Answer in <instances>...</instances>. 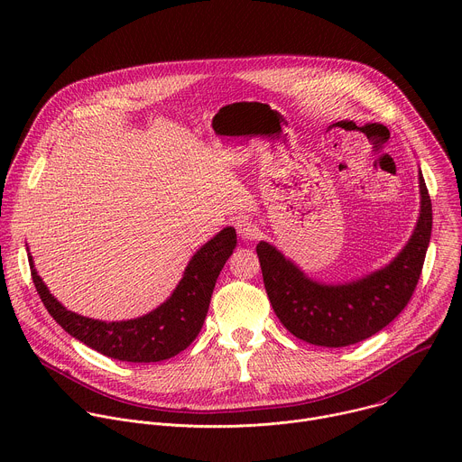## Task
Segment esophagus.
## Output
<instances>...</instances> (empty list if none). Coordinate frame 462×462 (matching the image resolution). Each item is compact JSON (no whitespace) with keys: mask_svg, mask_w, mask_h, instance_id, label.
<instances>
[{"mask_svg":"<svg viewBox=\"0 0 462 462\" xmlns=\"http://www.w3.org/2000/svg\"><path fill=\"white\" fill-rule=\"evenodd\" d=\"M236 228H237V234L243 239H254L255 237V225L248 217H239L236 221Z\"/></svg>","mask_w":462,"mask_h":462,"instance_id":"esophagus-1","label":"esophagus"}]
</instances>
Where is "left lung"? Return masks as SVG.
<instances>
[{"label":"left lung","mask_w":462,"mask_h":462,"mask_svg":"<svg viewBox=\"0 0 462 462\" xmlns=\"http://www.w3.org/2000/svg\"><path fill=\"white\" fill-rule=\"evenodd\" d=\"M420 214L415 230L389 265L347 283L309 278L274 245L255 246L263 283L280 321L296 338L321 347L358 344L389 325L419 283L431 237V199L419 170Z\"/></svg>","instance_id":"left-lung-1"}]
</instances>
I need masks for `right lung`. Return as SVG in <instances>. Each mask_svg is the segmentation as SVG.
<instances>
[{"label": "right lung", "instance_id": "right-lung-1", "mask_svg": "<svg viewBox=\"0 0 462 462\" xmlns=\"http://www.w3.org/2000/svg\"><path fill=\"white\" fill-rule=\"evenodd\" d=\"M236 243V230L223 228L191 255L179 285L164 303L141 318L124 321H102L68 310L38 276L31 254L29 265L45 309L63 331L109 358L150 364L179 355L199 335L216 282Z\"/></svg>", "mask_w": 462, "mask_h": 462}]
</instances>
